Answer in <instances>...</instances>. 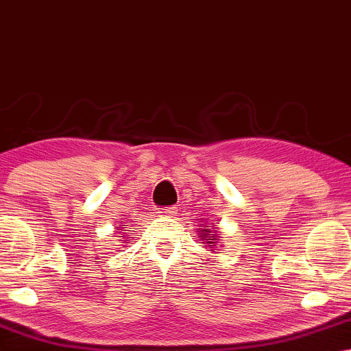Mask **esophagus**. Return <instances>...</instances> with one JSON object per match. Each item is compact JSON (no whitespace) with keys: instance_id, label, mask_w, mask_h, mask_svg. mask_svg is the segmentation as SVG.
<instances>
[{"instance_id":"esophagus-1","label":"esophagus","mask_w":351,"mask_h":351,"mask_svg":"<svg viewBox=\"0 0 351 351\" xmlns=\"http://www.w3.org/2000/svg\"><path fill=\"white\" fill-rule=\"evenodd\" d=\"M176 206H165V208H160L157 213H159L160 216H165V218H171V216L176 215Z\"/></svg>"}]
</instances>
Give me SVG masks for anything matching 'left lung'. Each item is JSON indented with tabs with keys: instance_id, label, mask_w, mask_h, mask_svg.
I'll use <instances>...</instances> for the list:
<instances>
[{
	"instance_id": "8db88e82",
	"label": "left lung",
	"mask_w": 351,
	"mask_h": 351,
	"mask_svg": "<svg viewBox=\"0 0 351 351\" xmlns=\"http://www.w3.org/2000/svg\"><path fill=\"white\" fill-rule=\"evenodd\" d=\"M197 232L200 234L202 243H205L208 248H215L216 241H218V232H213L211 229H199Z\"/></svg>"
}]
</instances>
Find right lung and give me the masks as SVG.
Returning a JSON list of instances; mask_svg holds the SVG:
<instances>
[{
  "instance_id": "add662e5",
  "label": "right lung",
  "mask_w": 351,
  "mask_h": 351,
  "mask_svg": "<svg viewBox=\"0 0 351 351\" xmlns=\"http://www.w3.org/2000/svg\"><path fill=\"white\" fill-rule=\"evenodd\" d=\"M122 229H124V227H121V229L119 230H122ZM122 235V234H121ZM121 235H117V237H121ZM125 243H127V241H125Z\"/></svg>"
}]
</instances>
